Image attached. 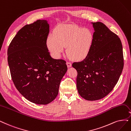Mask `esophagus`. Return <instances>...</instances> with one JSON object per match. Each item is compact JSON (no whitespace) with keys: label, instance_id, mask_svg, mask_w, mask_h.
Masks as SVG:
<instances>
[{"label":"esophagus","instance_id":"esophagus-1","mask_svg":"<svg viewBox=\"0 0 131 131\" xmlns=\"http://www.w3.org/2000/svg\"><path fill=\"white\" fill-rule=\"evenodd\" d=\"M66 65L68 67H71L72 66V64L70 62H66Z\"/></svg>","mask_w":131,"mask_h":131}]
</instances>
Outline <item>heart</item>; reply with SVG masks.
I'll list each match as a JSON object with an SVG mask.
<instances>
[{"instance_id": "heart-1", "label": "heart", "mask_w": 131, "mask_h": 131, "mask_svg": "<svg viewBox=\"0 0 131 131\" xmlns=\"http://www.w3.org/2000/svg\"><path fill=\"white\" fill-rule=\"evenodd\" d=\"M94 41L93 32L77 25H62L48 35L47 46L53 57L59 58L66 47V53L72 60L81 61L90 54Z\"/></svg>"}]
</instances>
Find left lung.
<instances>
[{"mask_svg": "<svg viewBox=\"0 0 131 131\" xmlns=\"http://www.w3.org/2000/svg\"><path fill=\"white\" fill-rule=\"evenodd\" d=\"M94 41L84 60L74 62L77 88L81 97L93 101L102 99L112 91L124 67L123 45L118 35L104 24L93 23Z\"/></svg>", "mask_w": 131, "mask_h": 131, "instance_id": "left-lung-1", "label": "left lung"}]
</instances>
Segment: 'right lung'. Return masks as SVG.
Instances as JSON below:
<instances>
[{"mask_svg":"<svg viewBox=\"0 0 131 131\" xmlns=\"http://www.w3.org/2000/svg\"><path fill=\"white\" fill-rule=\"evenodd\" d=\"M46 20H38L19 30L9 43L7 60L18 91L35 104L46 105L58 94L67 70L66 61L51 58L46 45L49 33Z\"/></svg>","mask_w":131,"mask_h":131,"instance_id":"right-lung-1","label":"right lung"}]
</instances>
